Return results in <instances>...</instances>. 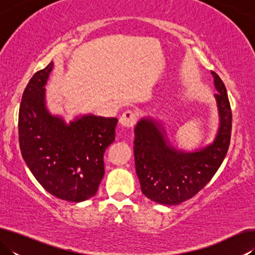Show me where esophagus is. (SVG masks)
I'll list each match as a JSON object with an SVG mask.
<instances>
[{
    "label": "esophagus",
    "instance_id": "1",
    "mask_svg": "<svg viewBox=\"0 0 255 255\" xmlns=\"http://www.w3.org/2000/svg\"><path fill=\"white\" fill-rule=\"evenodd\" d=\"M119 122L124 127L131 128V127L135 126L136 123H137V114L132 110L125 111L124 114L122 115V117H120Z\"/></svg>",
    "mask_w": 255,
    "mask_h": 255
}]
</instances>
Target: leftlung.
<instances>
[{"label":"left lung","instance_id":"1","mask_svg":"<svg viewBox=\"0 0 255 255\" xmlns=\"http://www.w3.org/2000/svg\"><path fill=\"white\" fill-rule=\"evenodd\" d=\"M214 76L221 126L215 141L198 152L176 150L164 139L163 128L152 119H141L135 127L133 154L141 192L157 204L179 205L196 196L222 165L230 147L232 109L225 84ZM161 128H159V127Z\"/></svg>","mask_w":255,"mask_h":255}]
</instances>
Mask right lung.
Masks as SVG:
<instances>
[{
  "instance_id": "add662e5",
  "label": "right lung",
  "mask_w": 255,
  "mask_h": 255,
  "mask_svg": "<svg viewBox=\"0 0 255 255\" xmlns=\"http://www.w3.org/2000/svg\"><path fill=\"white\" fill-rule=\"evenodd\" d=\"M53 62L36 72L19 109V144L24 162L46 191L80 202L96 195L105 175L103 155L114 143L117 118L88 115L66 125L45 107L44 86Z\"/></svg>"
}]
</instances>
